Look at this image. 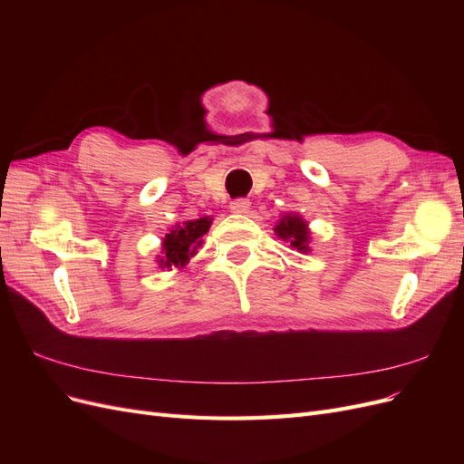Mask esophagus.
<instances>
[{
  "label": "esophagus",
  "instance_id": "esophagus-1",
  "mask_svg": "<svg viewBox=\"0 0 464 464\" xmlns=\"http://www.w3.org/2000/svg\"><path fill=\"white\" fill-rule=\"evenodd\" d=\"M249 207H251V203L247 199H236V201L230 203L232 213H237V215H246L247 210H249Z\"/></svg>",
  "mask_w": 464,
  "mask_h": 464
}]
</instances>
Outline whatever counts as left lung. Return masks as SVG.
Segmentation results:
<instances>
[{"mask_svg":"<svg viewBox=\"0 0 464 464\" xmlns=\"http://www.w3.org/2000/svg\"><path fill=\"white\" fill-rule=\"evenodd\" d=\"M276 237L290 244L300 254H310L312 247V230L307 227V220L298 213H286L278 218L276 227L273 228Z\"/></svg>","mask_w":464,"mask_h":464,"instance_id":"8db88e82","label":"left lung"}]
</instances>
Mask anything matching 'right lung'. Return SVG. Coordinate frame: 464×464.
Segmentation results:
<instances>
[{
	"instance_id": "1",
	"label": "right lung",
	"mask_w": 464,
	"mask_h": 464,
	"mask_svg": "<svg viewBox=\"0 0 464 464\" xmlns=\"http://www.w3.org/2000/svg\"><path fill=\"white\" fill-rule=\"evenodd\" d=\"M210 224H213V217L176 222L162 237V256H157L160 269H184L189 259L198 256V249L201 247L203 236L208 232Z\"/></svg>"
}]
</instances>
